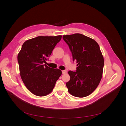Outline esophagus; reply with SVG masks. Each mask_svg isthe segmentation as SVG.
I'll use <instances>...</instances> for the list:
<instances>
[{
  "label": "esophagus",
  "instance_id": "obj_1",
  "mask_svg": "<svg viewBox=\"0 0 126 126\" xmlns=\"http://www.w3.org/2000/svg\"><path fill=\"white\" fill-rule=\"evenodd\" d=\"M62 74H64L66 73V72H67V71H66V70H63V71H62Z\"/></svg>",
  "mask_w": 126,
  "mask_h": 126
}]
</instances>
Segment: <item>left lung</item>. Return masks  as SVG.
I'll list each match as a JSON object with an SVG mask.
<instances>
[{
    "label": "left lung",
    "mask_w": 126,
    "mask_h": 126,
    "mask_svg": "<svg viewBox=\"0 0 126 126\" xmlns=\"http://www.w3.org/2000/svg\"><path fill=\"white\" fill-rule=\"evenodd\" d=\"M77 61L76 71H69L70 81L66 83L69 92L77 97L91 94L98 86L103 73L104 58L98 44L93 39L76 33L63 36Z\"/></svg>",
    "instance_id": "1"
}]
</instances>
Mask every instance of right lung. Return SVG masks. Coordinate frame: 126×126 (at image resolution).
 I'll use <instances>...</instances> for the list:
<instances>
[{
  "mask_svg": "<svg viewBox=\"0 0 126 126\" xmlns=\"http://www.w3.org/2000/svg\"><path fill=\"white\" fill-rule=\"evenodd\" d=\"M61 35L38 36L26 41L17 56L21 78L26 88L35 95L50 93L62 74L58 69L44 64L61 40Z\"/></svg>",
  "mask_w": 126,
  "mask_h": 126,
  "instance_id": "obj_1",
  "label": "right lung"
}]
</instances>
